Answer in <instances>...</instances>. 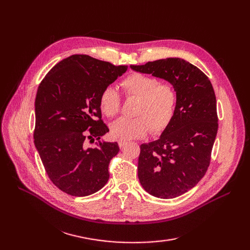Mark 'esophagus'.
Here are the masks:
<instances>
[{"label":"esophagus","instance_id":"obj_1","mask_svg":"<svg viewBox=\"0 0 250 250\" xmlns=\"http://www.w3.org/2000/svg\"><path fill=\"white\" fill-rule=\"evenodd\" d=\"M118 144H119V147H120V148H123V147H125V145H126V144H127V142H125V141H121V140H119Z\"/></svg>","mask_w":250,"mask_h":250}]
</instances>
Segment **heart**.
<instances>
[{"label": "heart", "mask_w": 250, "mask_h": 250, "mask_svg": "<svg viewBox=\"0 0 250 250\" xmlns=\"http://www.w3.org/2000/svg\"><path fill=\"white\" fill-rule=\"evenodd\" d=\"M121 86L127 99H135L133 116L121 118L110 125V133L121 141L145 137L149 129L161 133L169 126L176 107V93L172 85L141 73L125 77ZM100 109L106 117H115L120 110L121 97L112 86L105 87L99 98Z\"/></svg>", "instance_id": "obj_1"}]
</instances>
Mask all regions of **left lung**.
<instances>
[{
	"mask_svg": "<svg viewBox=\"0 0 250 250\" xmlns=\"http://www.w3.org/2000/svg\"><path fill=\"white\" fill-rule=\"evenodd\" d=\"M133 71L167 80L176 92V107L160 139L142 144L138 175L142 187L157 198L185 194L206 174L218 131L216 96L208 76L181 58H166Z\"/></svg>",
	"mask_w": 250,
	"mask_h": 250,
	"instance_id": "8db88e82",
	"label": "left lung"
}]
</instances>
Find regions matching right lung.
Returning <instances> with one entry per match:
<instances>
[{
    "label": "right lung",
    "mask_w": 250,
    "mask_h": 250,
    "mask_svg": "<svg viewBox=\"0 0 250 250\" xmlns=\"http://www.w3.org/2000/svg\"><path fill=\"white\" fill-rule=\"evenodd\" d=\"M127 71L88 55H72L44 76L35 98L34 144L49 178L62 192L83 197L106 185L118 143L87 140L108 132L101 120L102 90Z\"/></svg>",
    "instance_id": "1"
}]
</instances>
